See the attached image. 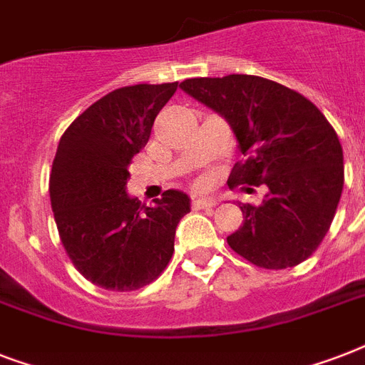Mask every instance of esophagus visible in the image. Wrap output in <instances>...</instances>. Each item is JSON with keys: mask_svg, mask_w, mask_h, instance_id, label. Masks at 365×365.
Segmentation results:
<instances>
[{"mask_svg": "<svg viewBox=\"0 0 365 365\" xmlns=\"http://www.w3.org/2000/svg\"><path fill=\"white\" fill-rule=\"evenodd\" d=\"M217 202L214 199H206V197H195L193 199V208H212Z\"/></svg>", "mask_w": 365, "mask_h": 365, "instance_id": "obj_1", "label": "esophagus"}]
</instances>
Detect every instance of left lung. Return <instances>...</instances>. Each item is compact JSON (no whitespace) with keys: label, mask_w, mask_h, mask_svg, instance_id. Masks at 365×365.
<instances>
[{"label":"left lung","mask_w":365,"mask_h":365,"mask_svg":"<svg viewBox=\"0 0 365 365\" xmlns=\"http://www.w3.org/2000/svg\"><path fill=\"white\" fill-rule=\"evenodd\" d=\"M180 87L225 117L240 153L229 187L265 183L259 206L242 205L244 223L227 244L263 269L311 257L334 222L345 168L334 126L303 94L257 76L195 77Z\"/></svg>","instance_id":"obj_1"}]
</instances>
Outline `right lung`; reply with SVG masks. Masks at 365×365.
<instances>
[{
    "instance_id": "1",
    "label": "right lung",
    "mask_w": 365,
    "mask_h": 365,
    "mask_svg": "<svg viewBox=\"0 0 365 365\" xmlns=\"http://www.w3.org/2000/svg\"><path fill=\"white\" fill-rule=\"evenodd\" d=\"M178 83L132 85L94 102L60 138L48 182L66 254L104 289L132 292L165 271L189 197L168 189L153 206L126 193L128 165Z\"/></svg>"
}]
</instances>
